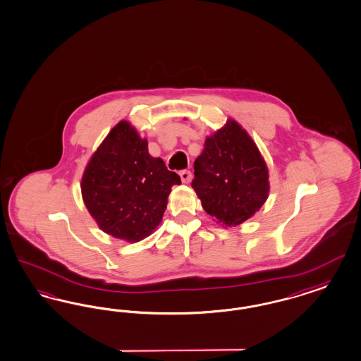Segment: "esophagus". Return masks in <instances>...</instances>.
Listing matches in <instances>:
<instances>
[{
  "label": "esophagus",
  "mask_w": 361,
  "mask_h": 361,
  "mask_svg": "<svg viewBox=\"0 0 361 361\" xmlns=\"http://www.w3.org/2000/svg\"><path fill=\"white\" fill-rule=\"evenodd\" d=\"M180 177H181V181L184 184H188L192 180V173H190V171H181L180 172Z\"/></svg>",
  "instance_id": "esophagus-1"
}]
</instances>
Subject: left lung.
Segmentation results:
<instances>
[{
    "label": "left lung",
    "instance_id": "left-lung-1",
    "mask_svg": "<svg viewBox=\"0 0 361 361\" xmlns=\"http://www.w3.org/2000/svg\"><path fill=\"white\" fill-rule=\"evenodd\" d=\"M193 168L192 188L204 211L221 226L242 224L269 196V171L259 149L232 119L207 137Z\"/></svg>",
    "mask_w": 361,
    "mask_h": 361
}]
</instances>
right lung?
<instances>
[{"instance_id":"add662e5","label":"right lung","mask_w":361,"mask_h":361,"mask_svg":"<svg viewBox=\"0 0 361 361\" xmlns=\"http://www.w3.org/2000/svg\"><path fill=\"white\" fill-rule=\"evenodd\" d=\"M180 184V176L152 157L147 141L121 121L88 161L80 188L102 231L135 243L156 230L171 189Z\"/></svg>"}]
</instances>
